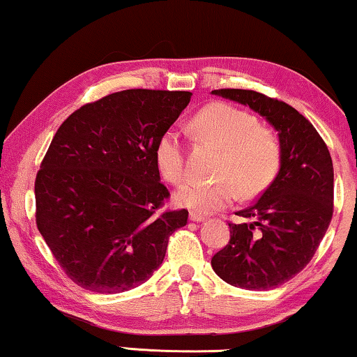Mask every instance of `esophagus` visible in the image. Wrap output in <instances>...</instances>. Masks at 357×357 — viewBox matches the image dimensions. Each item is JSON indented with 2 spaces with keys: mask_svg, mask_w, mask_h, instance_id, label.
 I'll return each mask as SVG.
<instances>
[{
  "mask_svg": "<svg viewBox=\"0 0 357 357\" xmlns=\"http://www.w3.org/2000/svg\"><path fill=\"white\" fill-rule=\"evenodd\" d=\"M204 219H206V218H204L203 214H199V213H195V211L190 213V221H193V222H203Z\"/></svg>",
  "mask_w": 357,
  "mask_h": 357,
  "instance_id": "obj_1",
  "label": "esophagus"
}]
</instances>
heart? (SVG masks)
I'll list each match as a JSON object with an SVG mask.
<instances>
[{
	"label": "heart",
	"instance_id": "1",
	"mask_svg": "<svg viewBox=\"0 0 357 357\" xmlns=\"http://www.w3.org/2000/svg\"><path fill=\"white\" fill-rule=\"evenodd\" d=\"M192 128L203 141L221 149L213 180H188L175 193V203L195 213L209 214L226 208L241 197L255 198L270 187L281 165V144L271 130L237 107L211 104L195 115ZM159 172L170 183L185 178L182 136L165 130L154 149Z\"/></svg>",
	"mask_w": 357,
	"mask_h": 357
}]
</instances>
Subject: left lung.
<instances>
[{"label": "left lung", "mask_w": 357, "mask_h": 357, "mask_svg": "<svg viewBox=\"0 0 357 357\" xmlns=\"http://www.w3.org/2000/svg\"><path fill=\"white\" fill-rule=\"evenodd\" d=\"M211 94L260 114L278 131L281 165L250 208L229 224L231 241L211 258L216 275L242 289L281 286L301 273L319 248L333 216V162L314 125L286 102L245 89Z\"/></svg>", "instance_id": "8db88e82"}]
</instances>
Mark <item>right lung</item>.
Returning <instances> with one entry per match:
<instances>
[{
  "instance_id": "right-lung-1",
  "label": "right lung",
  "mask_w": 357,
  "mask_h": 357,
  "mask_svg": "<svg viewBox=\"0 0 357 357\" xmlns=\"http://www.w3.org/2000/svg\"><path fill=\"white\" fill-rule=\"evenodd\" d=\"M192 99L128 89L82 105L53 136L36 178V221L68 278L116 294L148 281L188 211H160L154 149Z\"/></svg>"
}]
</instances>
